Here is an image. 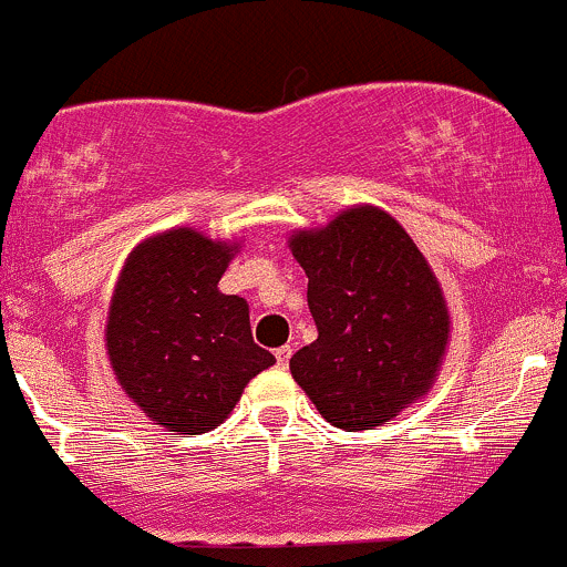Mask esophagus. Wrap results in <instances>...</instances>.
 <instances>
[{
	"mask_svg": "<svg viewBox=\"0 0 567 567\" xmlns=\"http://www.w3.org/2000/svg\"><path fill=\"white\" fill-rule=\"evenodd\" d=\"M274 357H277V364H279V368H288L290 357H293V348H290V346L277 348V351H274Z\"/></svg>",
	"mask_w": 567,
	"mask_h": 567,
	"instance_id": "1",
	"label": "esophagus"
}]
</instances>
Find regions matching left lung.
Segmentation results:
<instances>
[{"label":"left lung","mask_w":567,"mask_h":567,"mask_svg":"<svg viewBox=\"0 0 567 567\" xmlns=\"http://www.w3.org/2000/svg\"><path fill=\"white\" fill-rule=\"evenodd\" d=\"M318 340L290 359L326 422L375 431L425 398L450 346L444 290L394 216L362 203L293 230Z\"/></svg>","instance_id":"obj_1"}]
</instances>
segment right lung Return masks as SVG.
<instances>
[{"label": "right lung", "mask_w": 567, "mask_h": 567, "mask_svg": "<svg viewBox=\"0 0 567 567\" xmlns=\"http://www.w3.org/2000/svg\"><path fill=\"white\" fill-rule=\"evenodd\" d=\"M241 241L194 227L147 236L125 257L104 329L120 390L153 425L199 436L230 416L277 359L255 346L249 305L219 290Z\"/></svg>", "instance_id": "obj_1"}]
</instances>
